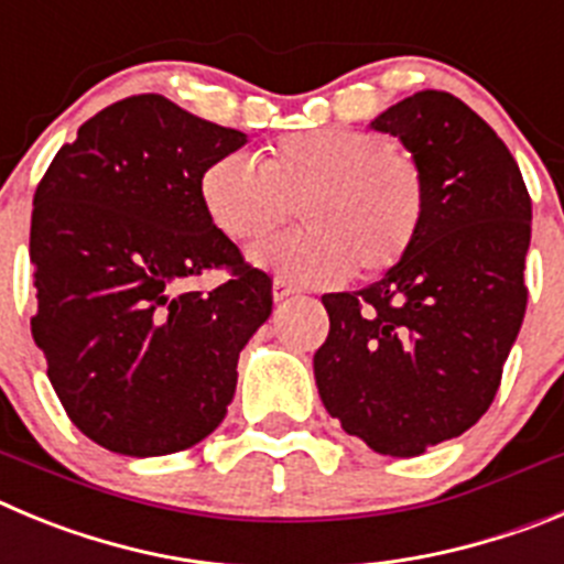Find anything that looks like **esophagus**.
Returning <instances> with one entry per match:
<instances>
[{
	"mask_svg": "<svg viewBox=\"0 0 564 564\" xmlns=\"http://www.w3.org/2000/svg\"><path fill=\"white\" fill-rule=\"evenodd\" d=\"M294 294H297V289H294L292 283L283 281V278H275V281H272V297H275V303L289 301V297H294Z\"/></svg>",
	"mask_w": 564,
	"mask_h": 564,
	"instance_id": "34e87169",
	"label": "esophagus"
}]
</instances>
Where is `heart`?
Listing matches in <instances>:
<instances>
[{
	"mask_svg": "<svg viewBox=\"0 0 564 564\" xmlns=\"http://www.w3.org/2000/svg\"><path fill=\"white\" fill-rule=\"evenodd\" d=\"M199 202L236 245L261 241L301 207L306 227L252 252L301 283L373 278L402 263L424 219V180L410 154L373 131L312 129L281 137L261 162L232 151L205 165Z\"/></svg>",
	"mask_w": 564,
	"mask_h": 564,
	"instance_id": "1",
	"label": "heart"
}]
</instances>
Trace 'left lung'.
Listing matches in <instances>:
<instances>
[{
	"instance_id": "8db88e82",
	"label": "left lung",
	"mask_w": 564,
	"mask_h": 564,
	"mask_svg": "<svg viewBox=\"0 0 564 564\" xmlns=\"http://www.w3.org/2000/svg\"><path fill=\"white\" fill-rule=\"evenodd\" d=\"M370 129L413 154L424 219L382 281L323 294L332 328L314 379L345 433L413 458L495 402L529 301L531 196L503 140L455 95H410Z\"/></svg>"
}]
</instances>
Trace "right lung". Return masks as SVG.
<instances>
[{
  "label": "right lung",
  "mask_w": 564,
  "mask_h": 564,
  "mask_svg": "<svg viewBox=\"0 0 564 564\" xmlns=\"http://www.w3.org/2000/svg\"><path fill=\"white\" fill-rule=\"evenodd\" d=\"M247 143L162 95L106 106L61 145L33 196L30 319L75 427L111 453L199 444L232 402L238 354L272 312V281L202 210L199 176ZM207 269L213 293L184 283Z\"/></svg>",
  "instance_id": "right-lung-1"
}]
</instances>
